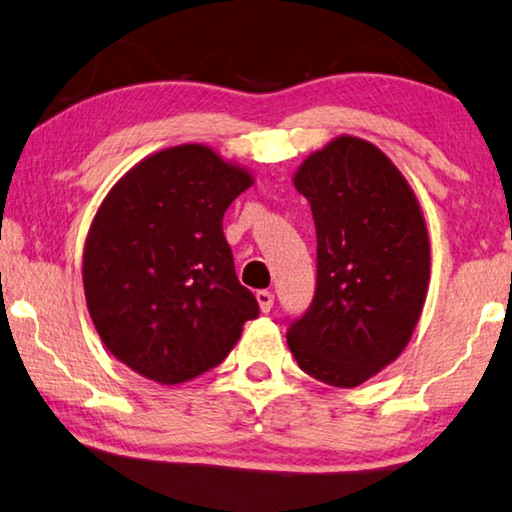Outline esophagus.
Returning <instances> with one entry per match:
<instances>
[{
    "label": "esophagus",
    "instance_id": "esophagus-1",
    "mask_svg": "<svg viewBox=\"0 0 512 512\" xmlns=\"http://www.w3.org/2000/svg\"><path fill=\"white\" fill-rule=\"evenodd\" d=\"M255 298H257V303H259V310H262V312H271L273 310V294H271V291H266V289L257 291Z\"/></svg>",
    "mask_w": 512,
    "mask_h": 512
}]
</instances>
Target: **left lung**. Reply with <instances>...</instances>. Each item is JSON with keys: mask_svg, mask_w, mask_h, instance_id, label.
Wrapping results in <instances>:
<instances>
[{"mask_svg": "<svg viewBox=\"0 0 512 512\" xmlns=\"http://www.w3.org/2000/svg\"><path fill=\"white\" fill-rule=\"evenodd\" d=\"M316 227L314 300L287 332L298 367L358 387L392 364L415 332L431 280L419 200L376 145L342 134L294 173Z\"/></svg>", "mask_w": 512, "mask_h": 512, "instance_id": "obj_1", "label": "left lung"}]
</instances>
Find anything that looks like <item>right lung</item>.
Returning a JSON list of instances; mask_svg holds the SVG:
<instances>
[{"label": "right lung", "mask_w": 512, "mask_h": 512, "mask_svg": "<svg viewBox=\"0 0 512 512\" xmlns=\"http://www.w3.org/2000/svg\"><path fill=\"white\" fill-rule=\"evenodd\" d=\"M255 177L202 143L159 150L111 186L86 234L88 314L113 358L159 385L221 364L259 314L223 214Z\"/></svg>", "instance_id": "obj_1"}]
</instances>
